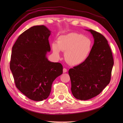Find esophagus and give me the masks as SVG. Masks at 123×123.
<instances>
[{"label": "esophagus", "instance_id": "34e87169", "mask_svg": "<svg viewBox=\"0 0 123 123\" xmlns=\"http://www.w3.org/2000/svg\"><path fill=\"white\" fill-rule=\"evenodd\" d=\"M67 69H66V68L63 69V72L66 73V72H67Z\"/></svg>", "mask_w": 123, "mask_h": 123}]
</instances>
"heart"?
<instances>
[{
	"label": "heart",
	"instance_id": "1",
	"mask_svg": "<svg viewBox=\"0 0 123 123\" xmlns=\"http://www.w3.org/2000/svg\"><path fill=\"white\" fill-rule=\"evenodd\" d=\"M91 40L83 35L69 33L58 37L57 43L52 44V51L56 57L60 56V51L65 52V59L71 66H77L87 58L92 49Z\"/></svg>",
	"mask_w": 123,
	"mask_h": 123
}]
</instances>
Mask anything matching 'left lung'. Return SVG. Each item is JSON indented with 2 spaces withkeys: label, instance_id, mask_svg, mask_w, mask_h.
Wrapping results in <instances>:
<instances>
[{
  "label": "left lung",
  "instance_id": "8db88e82",
  "mask_svg": "<svg viewBox=\"0 0 123 123\" xmlns=\"http://www.w3.org/2000/svg\"><path fill=\"white\" fill-rule=\"evenodd\" d=\"M94 44L87 58L69 70L71 92L76 98L88 100L98 95L110 81L114 64L108 41L102 34L92 30Z\"/></svg>",
  "mask_w": 123,
  "mask_h": 123
}]
</instances>
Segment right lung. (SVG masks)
<instances>
[{
  "mask_svg": "<svg viewBox=\"0 0 123 123\" xmlns=\"http://www.w3.org/2000/svg\"><path fill=\"white\" fill-rule=\"evenodd\" d=\"M51 31L43 25L29 28L20 34L12 47L10 68L16 87L29 99L48 98L52 85L62 73V66L46 56L51 48Z\"/></svg>",
  "mask_w": 123,
  "mask_h": 123,
  "instance_id": "1",
  "label": "right lung"
}]
</instances>
